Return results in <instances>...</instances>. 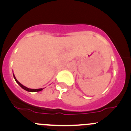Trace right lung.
I'll return each mask as SVG.
<instances>
[{"mask_svg": "<svg viewBox=\"0 0 131 131\" xmlns=\"http://www.w3.org/2000/svg\"><path fill=\"white\" fill-rule=\"evenodd\" d=\"M13 77H14V80H16V82L17 83H18V85H19V86H20L21 88H22V89H24V90H25V91H28V92H39V91H40L43 90V89H42V88H41V89H30V88H26V87H25V86H24V85H22V84H21L20 82H19L18 81V80H17L16 79V77L14 76V73H13Z\"/></svg>", "mask_w": 131, "mask_h": 131, "instance_id": "obj_1", "label": "right lung"}]
</instances>
